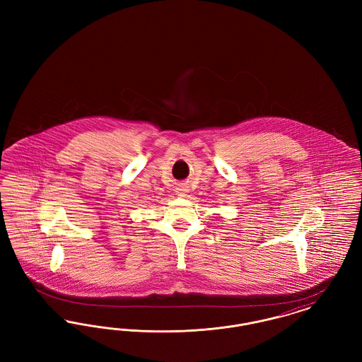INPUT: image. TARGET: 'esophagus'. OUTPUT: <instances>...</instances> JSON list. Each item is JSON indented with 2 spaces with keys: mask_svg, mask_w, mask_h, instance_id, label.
Masks as SVG:
<instances>
[{
  "mask_svg": "<svg viewBox=\"0 0 362 362\" xmlns=\"http://www.w3.org/2000/svg\"><path fill=\"white\" fill-rule=\"evenodd\" d=\"M187 192H189V187H187L186 185H177V187L175 189V194H176L179 198L187 197Z\"/></svg>",
  "mask_w": 362,
  "mask_h": 362,
  "instance_id": "esophagus-1",
  "label": "esophagus"
}]
</instances>
